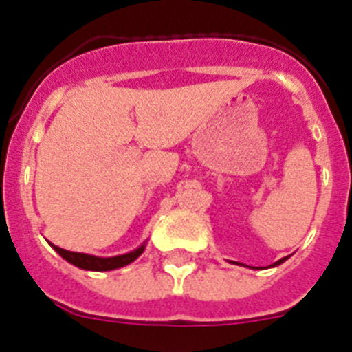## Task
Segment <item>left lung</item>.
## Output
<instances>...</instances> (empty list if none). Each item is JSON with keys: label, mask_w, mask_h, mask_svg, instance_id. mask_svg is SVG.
I'll use <instances>...</instances> for the list:
<instances>
[{"label": "left lung", "mask_w": 352, "mask_h": 352, "mask_svg": "<svg viewBox=\"0 0 352 352\" xmlns=\"http://www.w3.org/2000/svg\"><path fill=\"white\" fill-rule=\"evenodd\" d=\"M286 259H287V258H283V259H278V261H277V263H274V267H277V265H280V263H284V261H286Z\"/></svg>", "instance_id": "left-lung-1"}]
</instances>
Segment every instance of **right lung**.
<instances>
[{"label": "right lung", "instance_id": "obj_1", "mask_svg": "<svg viewBox=\"0 0 352 352\" xmlns=\"http://www.w3.org/2000/svg\"><path fill=\"white\" fill-rule=\"evenodd\" d=\"M52 245V243H50ZM54 251L59 252L66 261H69L72 265L78 268H84V270H94V272H107V270H113V268H121L124 265H129L131 261L138 258V256L144 252L145 245L138 247L137 251H131L128 254H121V256H113V258H98V256H91V254H82V252H72V251H65L61 247L52 245Z\"/></svg>", "mask_w": 352, "mask_h": 352}]
</instances>
